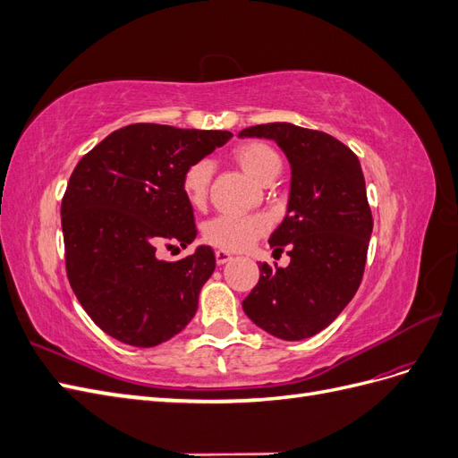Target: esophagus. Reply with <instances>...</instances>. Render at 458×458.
<instances>
[{
    "mask_svg": "<svg viewBox=\"0 0 458 458\" xmlns=\"http://www.w3.org/2000/svg\"><path fill=\"white\" fill-rule=\"evenodd\" d=\"M233 259V256L227 252V250H216V261H217V266H224V263H227V261H231Z\"/></svg>",
    "mask_w": 458,
    "mask_h": 458,
    "instance_id": "34e87169",
    "label": "esophagus"
}]
</instances>
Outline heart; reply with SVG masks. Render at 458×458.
Listing matches in <instances>:
<instances>
[{
    "mask_svg": "<svg viewBox=\"0 0 458 458\" xmlns=\"http://www.w3.org/2000/svg\"><path fill=\"white\" fill-rule=\"evenodd\" d=\"M233 160L258 183H271L281 172V157L263 141H246L233 148ZM212 182V165L206 160L191 164L182 175V191L187 202L202 208ZM267 231V221L261 216H216L206 221L202 237L221 250L239 252L250 246Z\"/></svg>",
    "mask_w": 458,
    "mask_h": 458,
    "instance_id": "1",
    "label": "heart"
}]
</instances>
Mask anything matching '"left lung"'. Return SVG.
Instances as JSON below:
<instances>
[{
    "label": "left lung",
    "instance_id": "obj_1",
    "mask_svg": "<svg viewBox=\"0 0 458 458\" xmlns=\"http://www.w3.org/2000/svg\"><path fill=\"white\" fill-rule=\"evenodd\" d=\"M239 135L273 140L293 170L286 216L269 237L275 252L288 246L290 263H259L242 310L276 338H310L335 321L363 279L372 214L361 164L332 135L288 122Z\"/></svg>",
    "mask_w": 458,
    "mask_h": 458
}]
</instances>
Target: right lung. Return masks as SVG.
<instances>
[{"instance_id":"add662e5","label":"right lung","mask_w":458,"mask_h":458,"mask_svg":"<svg viewBox=\"0 0 458 458\" xmlns=\"http://www.w3.org/2000/svg\"><path fill=\"white\" fill-rule=\"evenodd\" d=\"M231 137L131 123L78 162L61 204L66 275L108 336L152 348L195 317L200 288L216 269L212 248L199 246L177 261L158 259L157 250L195 241L182 175Z\"/></svg>"}]
</instances>
